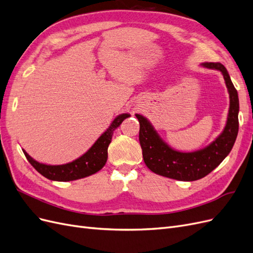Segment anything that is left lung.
<instances>
[{
	"mask_svg": "<svg viewBox=\"0 0 253 253\" xmlns=\"http://www.w3.org/2000/svg\"><path fill=\"white\" fill-rule=\"evenodd\" d=\"M203 66L217 70L224 76L230 96V109L224 132L208 147L191 153H181L165 143L150 122L141 115L138 118L139 142L144 164L158 175L177 180L193 181L205 177L230 153L239 132V96L226 67L219 62H205Z\"/></svg>",
	"mask_w": 253,
	"mask_h": 253,
	"instance_id": "1",
	"label": "left lung"
}]
</instances>
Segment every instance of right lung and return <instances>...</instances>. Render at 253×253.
<instances>
[{
	"label": "right lung",
	"instance_id": "add662e5",
	"mask_svg": "<svg viewBox=\"0 0 253 253\" xmlns=\"http://www.w3.org/2000/svg\"><path fill=\"white\" fill-rule=\"evenodd\" d=\"M128 116V114H122L115 118L110 127L99 137L98 140L93 144V147L85 154L74 160L73 163L61 166H48L36 162L25 151L23 152H24L29 164L44 177L50 180L70 181L86 177V176L95 174L102 169L106 163V159H108V148L111 143L114 131Z\"/></svg>",
	"mask_w": 253,
	"mask_h": 253
}]
</instances>
